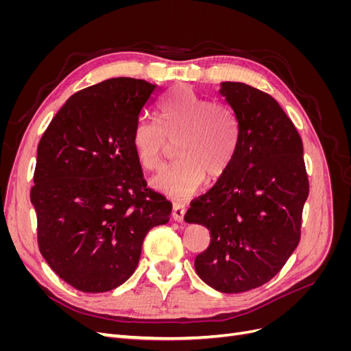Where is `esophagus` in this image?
<instances>
[{"label":"esophagus","mask_w":351,"mask_h":351,"mask_svg":"<svg viewBox=\"0 0 351 351\" xmlns=\"http://www.w3.org/2000/svg\"><path fill=\"white\" fill-rule=\"evenodd\" d=\"M184 214H186V206L183 204H178V202H176V204H173V212H171V217L174 221L177 222H183L184 219Z\"/></svg>","instance_id":"esophagus-1"}]
</instances>
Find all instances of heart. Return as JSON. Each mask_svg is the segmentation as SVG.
<instances>
[{
  "instance_id": "obj_1",
  "label": "heart",
  "mask_w": 351,
  "mask_h": 351,
  "mask_svg": "<svg viewBox=\"0 0 351 351\" xmlns=\"http://www.w3.org/2000/svg\"><path fill=\"white\" fill-rule=\"evenodd\" d=\"M158 119H141L133 127L132 143L146 171L162 165L171 142L177 161L154 180L152 186L173 197H189L205 178L224 176L236 158L239 121L231 107L212 102L186 84L169 92L158 107Z\"/></svg>"
}]
</instances>
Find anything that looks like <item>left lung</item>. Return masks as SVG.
<instances>
[{
    "mask_svg": "<svg viewBox=\"0 0 351 351\" xmlns=\"http://www.w3.org/2000/svg\"><path fill=\"white\" fill-rule=\"evenodd\" d=\"M219 93L239 121L236 158L184 221L210 232L195 259L200 280L243 293L272 280L299 244L309 180L302 137L271 95L239 82L221 83Z\"/></svg>",
    "mask_w": 351,
    "mask_h": 351,
    "instance_id": "left-lung-1",
    "label": "left lung"
}]
</instances>
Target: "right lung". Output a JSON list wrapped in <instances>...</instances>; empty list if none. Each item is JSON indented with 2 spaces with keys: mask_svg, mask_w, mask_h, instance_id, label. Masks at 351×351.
I'll return each instance as SVG.
<instances>
[{
  "mask_svg": "<svg viewBox=\"0 0 351 351\" xmlns=\"http://www.w3.org/2000/svg\"><path fill=\"white\" fill-rule=\"evenodd\" d=\"M156 86L115 77L67 99L38 145L30 202L38 246L61 280L83 293L132 277L147 231L167 224L171 202L146 187L132 133Z\"/></svg>",
  "mask_w": 351,
  "mask_h": 351,
  "instance_id": "right-lung-1",
  "label": "right lung"
}]
</instances>
